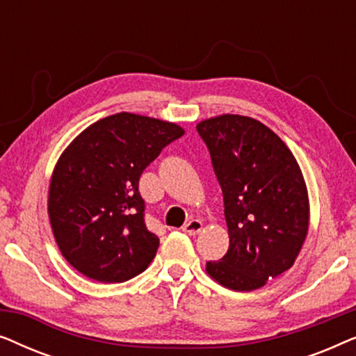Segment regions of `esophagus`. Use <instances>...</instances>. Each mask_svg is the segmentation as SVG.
Wrapping results in <instances>:
<instances>
[{"mask_svg":"<svg viewBox=\"0 0 356 356\" xmlns=\"http://www.w3.org/2000/svg\"><path fill=\"white\" fill-rule=\"evenodd\" d=\"M201 230H202V222L197 220V218H191V220L186 222L183 225V232L188 233V235H191V236L197 235Z\"/></svg>","mask_w":356,"mask_h":356,"instance_id":"1","label":"esophagus"}]
</instances>
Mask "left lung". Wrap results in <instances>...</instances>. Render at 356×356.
<instances>
[{
  "instance_id": "left-lung-1",
  "label": "left lung",
  "mask_w": 356,
  "mask_h": 356,
  "mask_svg": "<svg viewBox=\"0 0 356 356\" xmlns=\"http://www.w3.org/2000/svg\"><path fill=\"white\" fill-rule=\"evenodd\" d=\"M196 129L211 152L230 238L227 254L206 270L230 290H257L295 264L308 235L303 173L284 140L250 116H213Z\"/></svg>"
}]
</instances>
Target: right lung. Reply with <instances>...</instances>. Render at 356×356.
I'll list each match as a JSON object with an SVG mask.
<instances>
[{
	"instance_id": "1",
	"label": "right lung",
	"mask_w": 356,
	"mask_h": 356,
	"mask_svg": "<svg viewBox=\"0 0 356 356\" xmlns=\"http://www.w3.org/2000/svg\"><path fill=\"white\" fill-rule=\"evenodd\" d=\"M183 134L177 123L121 111L95 121L61 154L48 217L61 254L82 275L116 284L147 269L159 238L145 227L139 178Z\"/></svg>"
}]
</instances>
